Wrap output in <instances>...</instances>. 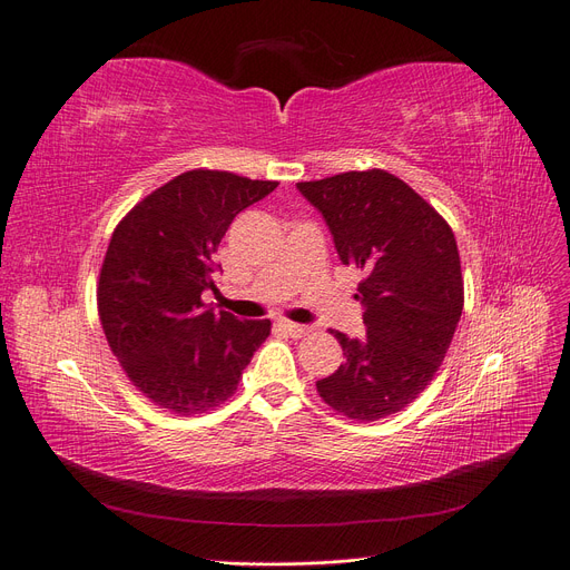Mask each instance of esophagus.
<instances>
[{"label": "esophagus", "instance_id": "esophagus-1", "mask_svg": "<svg viewBox=\"0 0 570 570\" xmlns=\"http://www.w3.org/2000/svg\"><path fill=\"white\" fill-rule=\"evenodd\" d=\"M275 327H278V331H283V333H287V335H292V337H306V335H312V333H314V327H312V325L289 323V321L275 323Z\"/></svg>", "mask_w": 570, "mask_h": 570}]
</instances>
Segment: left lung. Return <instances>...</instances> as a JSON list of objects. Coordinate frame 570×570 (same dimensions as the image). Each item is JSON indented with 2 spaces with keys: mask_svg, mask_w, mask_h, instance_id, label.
<instances>
[{
  "mask_svg": "<svg viewBox=\"0 0 570 570\" xmlns=\"http://www.w3.org/2000/svg\"><path fill=\"white\" fill-rule=\"evenodd\" d=\"M297 187L323 214L342 264L364 273L354 299L364 304L366 335L335 333L344 364L316 390L352 421L387 419L430 385L452 344L463 308L454 233L416 189L383 168Z\"/></svg>",
  "mask_w": 570,
  "mask_h": 570,
  "instance_id": "left-lung-1",
  "label": "left lung"
}]
</instances>
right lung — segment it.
I'll use <instances>...</instances> for the list:
<instances>
[{"mask_svg":"<svg viewBox=\"0 0 570 570\" xmlns=\"http://www.w3.org/2000/svg\"><path fill=\"white\" fill-rule=\"evenodd\" d=\"M278 187L195 168L154 189L118 223L99 271L97 312L128 381L178 416L228 402L271 335V321H239L204 304L216 252L233 218Z\"/></svg>","mask_w":570,"mask_h":570,"instance_id":"obj_1","label":"right lung"}]
</instances>
